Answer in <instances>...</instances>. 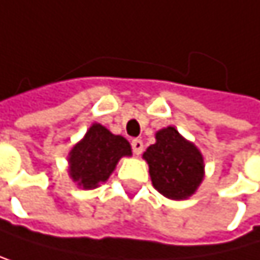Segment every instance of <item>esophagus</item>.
<instances>
[{"instance_id": "34e87169", "label": "esophagus", "mask_w": 260, "mask_h": 260, "mask_svg": "<svg viewBox=\"0 0 260 260\" xmlns=\"http://www.w3.org/2000/svg\"><path fill=\"white\" fill-rule=\"evenodd\" d=\"M132 149H133V153H135V155H140V153L143 152V149H144L143 141H141V140H133V141H132Z\"/></svg>"}]
</instances>
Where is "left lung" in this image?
I'll return each instance as SVG.
<instances>
[{"label": "left lung", "instance_id": "1", "mask_svg": "<svg viewBox=\"0 0 260 260\" xmlns=\"http://www.w3.org/2000/svg\"><path fill=\"white\" fill-rule=\"evenodd\" d=\"M157 143L147 147L144 160L153 186L166 198L185 199L191 196L204 177V161L194 144L166 127L157 135Z\"/></svg>", "mask_w": 260, "mask_h": 260}]
</instances>
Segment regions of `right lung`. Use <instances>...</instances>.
<instances>
[{
	"label": "right lung",
	"instance_id": "1",
	"mask_svg": "<svg viewBox=\"0 0 260 260\" xmlns=\"http://www.w3.org/2000/svg\"><path fill=\"white\" fill-rule=\"evenodd\" d=\"M132 155L125 138L113 135L100 124L87 130L83 141L70 150V176L83 188H95L107 182L120 157Z\"/></svg>",
	"mask_w": 260,
	"mask_h": 260
}]
</instances>
